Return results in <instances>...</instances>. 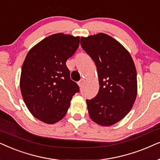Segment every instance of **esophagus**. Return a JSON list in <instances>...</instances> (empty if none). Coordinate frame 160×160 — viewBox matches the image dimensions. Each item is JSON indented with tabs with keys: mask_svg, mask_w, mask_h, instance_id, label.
Returning <instances> with one entry per match:
<instances>
[{
	"mask_svg": "<svg viewBox=\"0 0 160 160\" xmlns=\"http://www.w3.org/2000/svg\"><path fill=\"white\" fill-rule=\"evenodd\" d=\"M83 84H84V80H81L80 82H78V86H79V87H80V88H82V86H83Z\"/></svg>",
	"mask_w": 160,
	"mask_h": 160,
	"instance_id": "1",
	"label": "esophagus"
}]
</instances>
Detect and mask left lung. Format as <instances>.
<instances>
[{
    "label": "left lung",
    "instance_id": "obj_1",
    "mask_svg": "<svg viewBox=\"0 0 160 160\" xmlns=\"http://www.w3.org/2000/svg\"><path fill=\"white\" fill-rule=\"evenodd\" d=\"M82 48L97 66L99 93L86 100L91 120L109 127L123 119L138 94L137 72L129 51L110 36L99 33L80 38Z\"/></svg>",
    "mask_w": 160,
    "mask_h": 160
}]
</instances>
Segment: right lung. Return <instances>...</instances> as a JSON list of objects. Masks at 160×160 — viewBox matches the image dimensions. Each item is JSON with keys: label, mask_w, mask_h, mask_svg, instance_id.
Segmentation results:
<instances>
[{"label": "right lung", "mask_w": 160, "mask_h": 160, "mask_svg": "<svg viewBox=\"0 0 160 160\" xmlns=\"http://www.w3.org/2000/svg\"><path fill=\"white\" fill-rule=\"evenodd\" d=\"M79 43V37L55 33L34 45L25 57L20 80L21 93L31 113L42 122L53 124L61 121L72 97L79 91L66 65Z\"/></svg>", "instance_id": "1"}]
</instances>
